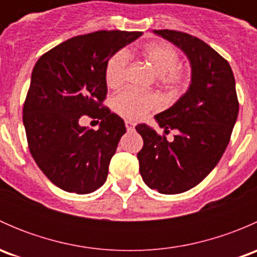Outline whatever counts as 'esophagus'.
<instances>
[{
  "instance_id": "1",
  "label": "esophagus",
  "mask_w": 257,
  "mask_h": 257,
  "mask_svg": "<svg viewBox=\"0 0 257 257\" xmlns=\"http://www.w3.org/2000/svg\"><path fill=\"white\" fill-rule=\"evenodd\" d=\"M125 126H126V129H128V131H133L134 126H136V124H134L133 121H131V120H125Z\"/></svg>"
}]
</instances>
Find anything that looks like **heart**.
I'll return each mask as SVG.
<instances>
[{
    "instance_id": "heart-1",
    "label": "heart",
    "mask_w": 257,
    "mask_h": 257,
    "mask_svg": "<svg viewBox=\"0 0 257 257\" xmlns=\"http://www.w3.org/2000/svg\"><path fill=\"white\" fill-rule=\"evenodd\" d=\"M144 58L158 74V82L168 90L178 92L188 80L186 72L179 66L180 57L173 46L164 42L150 43L143 51ZM131 54L125 49L115 52L105 64V83L115 88L125 78ZM158 105L157 95L149 92L126 88L114 97L113 107L116 113L129 119H141Z\"/></svg>"
}]
</instances>
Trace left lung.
I'll return each mask as SVG.
<instances>
[{"instance_id":"left-lung-1","label":"left lung","mask_w":257,"mask_h":257,"mask_svg":"<svg viewBox=\"0 0 257 257\" xmlns=\"http://www.w3.org/2000/svg\"><path fill=\"white\" fill-rule=\"evenodd\" d=\"M189 58L191 82L174 105L155 115L164 133L177 132L174 141L138 124L143 138L138 153L139 172L150 189L162 194L190 190L216 167L230 142L239 114L234 73L229 62L204 41L172 30H155Z\"/></svg>"}]
</instances>
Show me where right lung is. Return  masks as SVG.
<instances>
[{
	"instance_id": "add662e5",
	"label": "right lung",
	"mask_w": 257,
	"mask_h": 257,
	"mask_svg": "<svg viewBox=\"0 0 257 257\" xmlns=\"http://www.w3.org/2000/svg\"><path fill=\"white\" fill-rule=\"evenodd\" d=\"M143 35L97 31L77 36L46 52L37 61L23 105L31 155L54 185L89 194L107 180L108 167L124 120L103 105L108 59ZM82 115L101 119L98 131L80 127Z\"/></svg>"
}]
</instances>
